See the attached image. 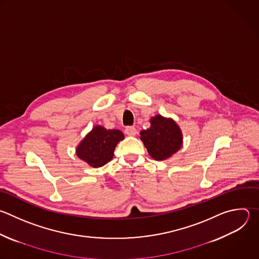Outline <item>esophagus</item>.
Masks as SVG:
<instances>
[{"label":"esophagus","instance_id":"34e87169","mask_svg":"<svg viewBox=\"0 0 259 259\" xmlns=\"http://www.w3.org/2000/svg\"><path fill=\"white\" fill-rule=\"evenodd\" d=\"M125 133H126L128 136H134V135H136L137 130H136V128L133 127V126H128V127L125 128Z\"/></svg>","mask_w":259,"mask_h":259}]
</instances>
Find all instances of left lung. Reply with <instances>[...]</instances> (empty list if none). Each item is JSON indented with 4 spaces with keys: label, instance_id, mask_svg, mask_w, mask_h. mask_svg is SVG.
I'll list each match as a JSON object with an SVG mask.
<instances>
[{
    "label": "left lung",
    "instance_id": "1",
    "mask_svg": "<svg viewBox=\"0 0 259 259\" xmlns=\"http://www.w3.org/2000/svg\"><path fill=\"white\" fill-rule=\"evenodd\" d=\"M140 139L149 155L155 160H164L182 146L183 135L178 124L170 118L156 115L150 119V127L140 132Z\"/></svg>",
    "mask_w": 259,
    "mask_h": 259
}]
</instances>
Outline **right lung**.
Returning a JSON list of instances; mask_svg holds the SVG:
<instances>
[{
    "label": "right lung",
    "instance_id": "right-lung-1",
    "mask_svg": "<svg viewBox=\"0 0 259 259\" xmlns=\"http://www.w3.org/2000/svg\"><path fill=\"white\" fill-rule=\"evenodd\" d=\"M123 139L124 134L120 130L95 126L78 144L76 154L91 166L100 167L113 158L117 144Z\"/></svg>",
    "mask_w": 259,
    "mask_h": 259
}]
</instances>
